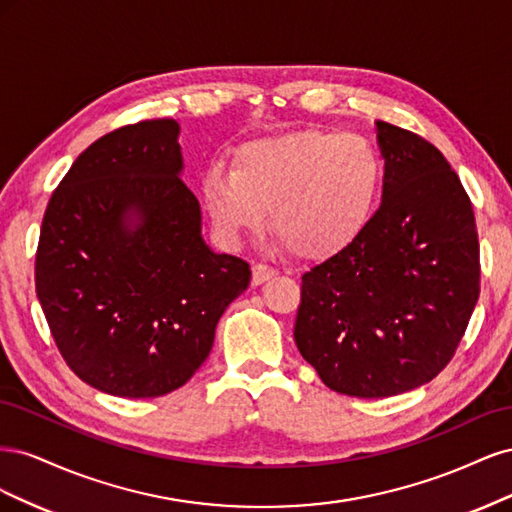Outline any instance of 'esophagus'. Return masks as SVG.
Instances as JSON below:
<instances>
[{
	"mask_svg": "<svg viewBox=\"0 0 512 512\" xmlns=\"http://www.w3.org/2000/svg\"><path fill=\"white\" fill-rule=\"evenodd\" d=\"M273 275H277V271L273 269V267H269V265H254L252 267V286H260V284H265L267 280H271Z\"/></svg>",
	"mask_w": 512,
	"mask_h": 512,
	"instance_id": "34e87169",
	"label": "esophagus"
}]
</instances>
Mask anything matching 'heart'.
Instances as JSON below:
<instances>
[{"label":"heart","instance_id":"obj_1","mask_svg":"<svg viewBox=\"0 0 512 512\" xmlns=\"http://www.w3.org/2000/svg\"><path fill=\"white\" fill-rule=\"evenodd\" d=\"M384 166L361 134L301 130L245 143L232 170L211 166L203 198L226 241L256 232L271 209L273 230L294 254L344 250L374 218Z\"/></svg>","mask_w":512,"mask_h":512}]
</instances>
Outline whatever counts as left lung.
Instances as JSON below:
<instances>
[{"label":"left lung","mask_w":512,"mask_h":512,"mask_svg":"<svg viewBox=\"0 0 512 512\" xmlns=\"http://www.w3.org/2000/svg\"><path fill=\"white\" fill-rule=\"evenodd\" d=\"M382 205L344 250L301 277L294 342L329 389L391 397L453 359L478 301L472 203L414 132L376 121Z\"/></svg>","instance_id":"obj_1"}]
</instances>
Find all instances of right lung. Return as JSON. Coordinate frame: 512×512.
Masks as SVG:
<instances>
[{"instance_id": "right-lung-1", "label": "right lung", "mask_w": 512, "mask_h": 512, "mask_svg": "<svg viewBox=\"0 0 512 512\" xmlns=\"http://www.w3.org/2000/svg\"><path fill=\"white\" fill-rule=\"evenodd\" d=\"M179 123L119 128L74 160L44 211L36 294L70 369L128 399L179 389L211 352L250 265L203 239Z\"/></svg>"}]
</instances>
